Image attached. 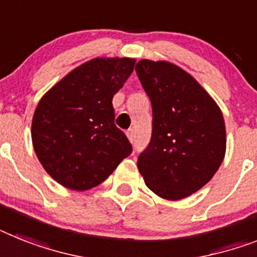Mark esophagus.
<instances>
[{
	"label": "esophagus",
	"instance_id": "obj_1",
	"mask_svg": "<svg viewBox=\"0 0 257 257\" xmlns=\"http://www.w3.org/2000/svg\"><path fill=\"white\" fill-rule=\"evenodd\" d=\"M126 136H128V139L131 140V141H135V129H128V131H126Z\"/></svg>",
	"mask_w": 257,
	"mask_h": 257
}]
</instances>
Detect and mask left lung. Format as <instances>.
I'll list each match as a JSON object with an SVG mask.
<instances>
[{
    "label": "left lung",
    "mask_w": 257,
    "mask_h": 257,
    "mask_svg": "<svg viewBox=\"0 0 257 257\" xmlns=\"http://www.w3.org/2000/svg\"><path fill=\"white\" fill-rule=\"evenodd\" d=\"M136 72L153 108L152 139L137 167L159 197H188L213 178L225 157L221 109L192 75L174 64L141 60Z\"/></svg>",
    "instance_id": "1"
}]
</instances>
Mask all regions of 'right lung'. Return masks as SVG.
<instances>
[{
    "instance_id": "right-lung-1",
    "label": "right lung",
    "mask_w": 257,
    "mask_h": 257,
    "mask_svg": "<svg viewBox=\"0 0 257 257\" xmlns=\"http://www.w3.org/2000/svg\"><path fill=\"white\" fill-rule=\"evenodd\" d=\"M133 59H94L75 68L39 102L32 144L56 182L74 191L96 187L132 145L115 125L112 98L135 69Z\"/></svg>"
}]
</instances>
